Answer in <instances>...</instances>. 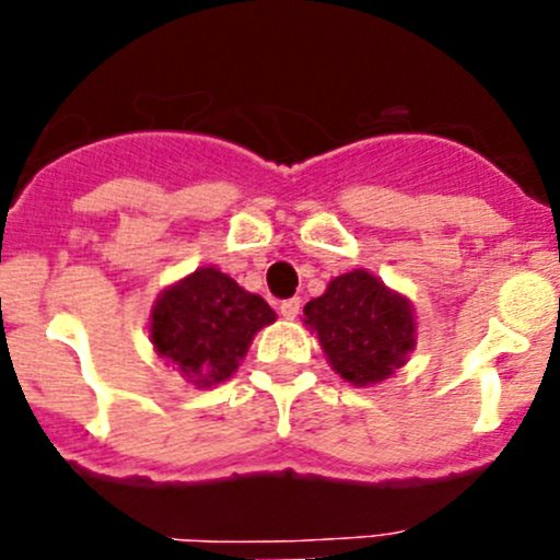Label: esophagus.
I'll use <instances>...</instances> for the list:
<instances>
[{
    "mask_svg": "<svg viewBox=\"0 0 560 560\" xmlns=\"http://www.w3.org/2000/svg\"><path fill=\"white\" fill-rule=\"evenodd\" d=\"M279 312L284 319H295V316L301 314V298H290V301H284L279 306Z\"/></svg>",
    "mask_w": 560,
    "mask_h": 560,
    "instance_id": "1",
    "label": "esophagus"
}]
</instances>
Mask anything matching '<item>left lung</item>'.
Masks as SVG:
<instances>
[{"mask_svg": "<svg viewBox=\"0 0 560 560\" xmlns=\"http://www.w3.org/2000/svg\"><path fill=\"white\" fill-rule=\"evenodd\" d=\"M330 369L354 387L389 380L417 347V316L406 295L363 268L336 276L303 308Z\"/></svg>", "mask_w": 560, "mask_h": 560, "instance_id": "left-lung-1", "label": "left lung"}]
</instances>
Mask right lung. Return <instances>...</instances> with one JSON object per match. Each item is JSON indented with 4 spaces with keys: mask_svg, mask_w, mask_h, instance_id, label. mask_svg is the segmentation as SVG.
Instances as JSON below:
<instances>
[{
    "mask_svg": "<svg viewBox=\"0 0 560 560\" xmlns=\"http://www.w3.org/2000/svg\"><path fill=\"white\" fill-rule=\"evenodd\" d=\"M276 312L219 268H197L165 287L149 314L154 352L189 385L228 382Z\"/></svg>",
    "mask_w": 560,
    "mask_h": 560,
    "instance_id": "add662e5",
    "label": "right lung"
}]
</instances>
